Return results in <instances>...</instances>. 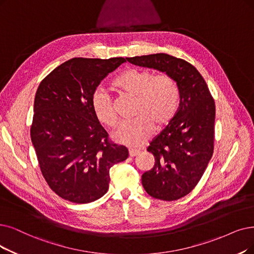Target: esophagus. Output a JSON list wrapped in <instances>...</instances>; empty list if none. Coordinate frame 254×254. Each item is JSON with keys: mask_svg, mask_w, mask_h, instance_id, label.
Returning <instances> with one entry per match:
<instances>
[{"mask_svg": "<svg viewBox=\"0 0 254 254\" xmlns=\"http://www.w3.org/2000/svg\"><path fill=\"white\" fill-rule=\"evenodd\" d=\"M138 153H139V150H137V149H129V156L130 157L137 156Z\"/></svg>", "mask_w": 254, "mask_h": 254, "instance_id": "1", "label": "esophagus"}]
</instances>
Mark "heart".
<instances>
[{"label": "heart", "instance_id": "heart-1", "mask_svg": "<svg viewBox=\"0 0 254 254\" xmlns=\"http://www.w3.org/2000/svg\"><path fill=\"white\" fill-rule=\"evenodd\" d=\"M113 88L134 99L132 121L122 124L114 134L120 144L139 147L149 139L152 130H161L175 118L180 104V89L170 74L155 75L147 68L128 67L114 81ZM92 108L101 124L113 128L118 124L114 102L103 90H96Z\"/></svg>", "mask_w": 254, "mask_h": 254}]
</instances>
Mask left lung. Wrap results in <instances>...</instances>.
I'll list each match as a JSON object with an SVG mask.
<instances>
[{"label": "left lung", "instance_id": "8db88e82", "mask_svg": "<svg viewBox=\"0 0 254 254\" xmlns=\"http://www.w3.org/2000/svg\"><path fill=\"white\" fill-rule=\"evenodd\" d=\"M139 66L173 76L180 89V104L173 121L151 141L148 151L154 167L141 176L148 194L164 201L187 196L198 185L214 153L216 106L197 68L165 53L126 58Z\"/></svg>", "mask_w": 254, "mask_h": 254}]
</instances>
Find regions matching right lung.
Masks as SVG:
<instances>
[{"label": "right lung", "mask_w": 254, "mask_h": 254, "mask_svg": "<svg viewBox=\"0 0 254 254\" xmlns=\"http://www.w3.org/2000/svg\"><path fill=\"white\" fill-rule=\"evenodd\" d=\"M126 59L73 58L40 82L30 135L40 171L53 191L84 204L109 188V170L128 157V149L108 137L92 108L97 86Z\"/></svg>", "instance_id": "obj_1"}]
</instances>
